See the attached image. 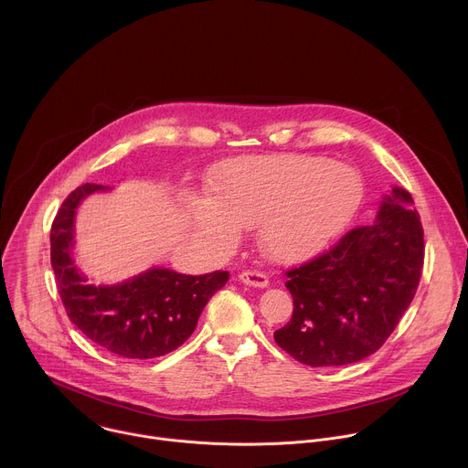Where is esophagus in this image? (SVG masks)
Segmentation results:
<instances>
[{
    "mask_svg": "<svg viewBox=\"0 0 468 468\" xmlns=\"http://www.w3.org/2000/svg\"><path fill=\"white\" fill-rule=\"evenodd\" d=\"M239 280L250 287H259V289L269 287V278L257 271H244L239 274Z\"/></svg>",
    "mask_w": 468,
    "mask_h": 468,
    "instance_id": "1",
    "label": "esophagus"
}]
</instances>
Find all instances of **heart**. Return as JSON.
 I'll list each match as a JSON object with an SVG mask.
<instances>
[{"label":"heart","mask_w":468,"mask_h":468,"mask_svg":"<svg viewBox=\"0 0 468 468\" xmlns=\"http://www.w3.org/2000/svg\"><path fill=\"white\" fill-rule=\"evenodd\" d=\"M363 194L356 168L314 155L240 159L213 183L211 197H194L197 231L233 244L240 228H259V244L276 261L320 250L356 213Z\"/></svg>","instance_id":"heart-1"}]
</instances>
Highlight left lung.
I'll return each instance as SVG.
<instances>
[{
    "label": "left lung",
    "instance_id": "8db88e82",
    "mask_svg": "<svg viewBox=\"0 0 468 468\" xmlns=\"http://www.w3.org/2000/svg\"><path fill=\"white\" fill-rule=\"evenodd\" d=\"M411 206V194L394 186L372 224L285 272L294 309L274 331L280 348L309 367H341L383 346L422 276L424 229Z\"/></svg>",
    "mask_w": 468,
    "mask_h": 468
}]
</instances>
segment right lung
<instances>
[{
  "instance_id": "add662e5",
  "label": "right lung",
  "mask_w": 468,
  "mask_h": 468,
  "mask_svg": "<svg viewBox=\"0 0 468 468\" xmlns=\"http://www.w3.org/2000/svg\"><path fill=\"white\" fill-rule=\"evenodd\" d=\"M103 185L85 183L64 199L51 224V266L69 318L85 335L111 354L152 359L181 346L196 329L211 296L229 272L185 276L152 269L118 285H89L72 259L76 209Z\"/></svg>"
}]
</instances>
